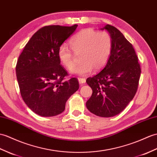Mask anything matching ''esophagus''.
<instances>
[{
	"label": "esophagus",
	"instance_id": "obj_1",
	"mask_svg": "<svg viewBox=\"0 0 157 157\" xmlns=\"http://www.w3.org/2000/svg\"><path fill=\"white\" fill-rule=\"evenodd\" d=\"M78 80H79V83H86V79L83 78H79Z\"/></svg>",
	"mask_w": 157,
	"mask_h": 157
}]
</instances>
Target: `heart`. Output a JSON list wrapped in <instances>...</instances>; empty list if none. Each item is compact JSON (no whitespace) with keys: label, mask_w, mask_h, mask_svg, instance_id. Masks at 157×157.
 I'll return each instance as SVG.
<instances>
[{"label":"heart","mask_w":157,"mask_h":157,"mask_svg":"<svg viewBox=\"0 0 157 157\" xmlns=\"http://www.w3.org/2000/svg\"><path fill=\"white\" fill-rule=\"evenodd\" d=\"M70 45L71 50L65 45L59 47L57 56L61 63L70 69L75 62L74 54H81L82 62L73 67L70 71L73 74L86 75L90 74L93 69L100 70L107 64L112 54L113 41L107 31L98 32L88 28L82 29L73 36Z\"/></svg>","instance_id":"1"}]
</instances>
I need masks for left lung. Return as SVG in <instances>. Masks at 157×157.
<instances>
[{"instance_id":"1","label":"left lung","mask_w":157,"mask_h":157,"mask_svg":"<svg viewBox=\"0 0 157 157\" xmlns=\"http://www.w3.org/2000/svg\"><path fill=\"white\" fill-rule=\"evenodd\" d=\"M101 29L111 35L112 52L102 70L86 79L93 91L86 107L96 116L108 118L120 114L133 99L141 68L132 45L118 29L106 25Z\"/></svg>"}]
</instances>
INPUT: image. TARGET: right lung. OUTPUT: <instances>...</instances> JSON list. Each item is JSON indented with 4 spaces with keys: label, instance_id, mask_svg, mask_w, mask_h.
I'll list each match as a JSON object with an SVG mask.
<instances>
[{
    "label": "right lung",
    "instance_id": "obj_1",
    "mask_svg": "<svg viewBox=\"0 0 157 157\" xmlns=\"http://www.w3.org/2000/svg\"><path fill=\"white\" fill-rule=\"evenodd\" d=\"M78 25L45 26L34 33L25 45L16 65L21 95L35 114L49 117L65 110L68 98L79 89L75 78L65 80L66 70L60 65L59 47Z\"/></svg>",
    "mask_w": 157,
    "mask_h": 157
}]
</instances>
